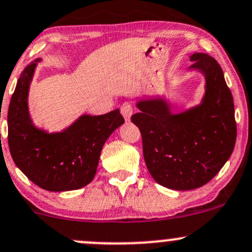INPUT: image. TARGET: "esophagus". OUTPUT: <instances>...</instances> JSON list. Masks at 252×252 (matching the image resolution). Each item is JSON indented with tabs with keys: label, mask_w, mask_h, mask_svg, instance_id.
<instances>
[{
	"label": "esophagus",
	"mask_w": 252,
	"mask_h": 252,
	"mask_svg": "<svg viewBox=\"0 0 252 252\" xmlns=\"http://www.w3.org/2000/svg\"><path fill=\"white\" fill-rule=\"evenodd\" d=\"M133 111H134L133 105H131L130 102H124V104L121 106V113L123 115V117L126 122L130 121L131 115H133Z\"/></svg>",
	"instance_id": "1"
}]
</instances>
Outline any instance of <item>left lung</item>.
I'll list each match as a JSON object with an SVG mask.
<instances>
[{
    "instance_id": "8db88e82",
    "label": "left lung",
    "mask_w": 252,
    "mask_h": 252,
    "mask_svg": "<svg viewBox=\"0 0 252 252\" xmlns=\"http://www.w3.org/2000/svg\"><path fill=\"white\" fill-rule=\"evenodd\" d=\"M189 60V70L205 77L202 104L175 115L161 97L146 99L131 116L141 133L148 171L156 182L176 190L208 184L229 159L237 140L234 102L221 66L204 53Z\"/></svg>"
}]
</instances>
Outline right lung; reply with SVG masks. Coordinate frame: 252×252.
<instances>
[{
  "mask_svg": "<svg viewBox=\"0 0 252 252\" xmlns=\"http://www.w3.org/2000/svg\"><path fill=\"white\" fill-rule=\"evenodd\" d=\"M25 67L8 108V146L15 165L29 180L52 192L78 189L96 174L102 146L124 123L119 110L101 116H81L60 133L36 128L30 118L28 95L37 63Z\"/></svg>",
  "mask_w": 252,
  "mask_h": 252,
  "instance_id": "1",
  "label": "right lung"
}]
</instances>
